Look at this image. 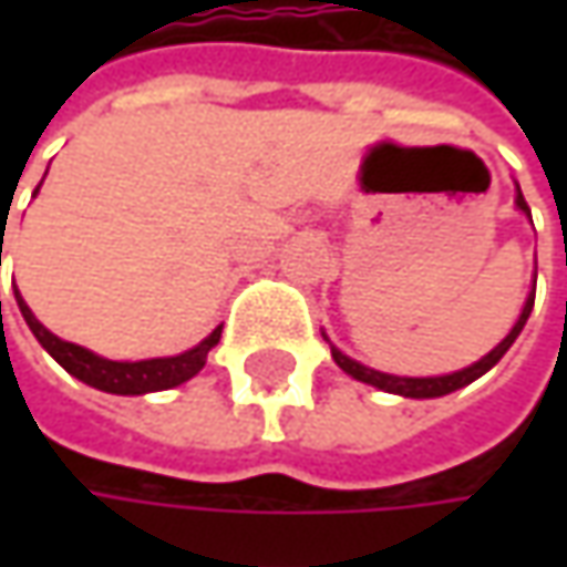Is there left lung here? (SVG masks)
Wrapping results in <instances>:
<instances>
[{"label":"left lung","mask_w":567,"mask_h":567,"mask_svg":"<svg viewBox=\"0 0 567 567\" xmlns=\"http://www.w3.org/2000/svg\"><path fill=\"white\" fill-rule=\"evenodd\" d=\"M514 205L520 207L524 214H530V207H527V202H524V195H520V186H517V198H514ZM534 299H536V280H534V290H530V296H527V302H524V312H520V318L514 321L512 334L502 340L495 350H489L486 357L480 362H473V365H467V369H461V372H451V375H435V379H403V375H388V372H379V369H369V365H362V362L350 360V357H343L338 347L331 343V357H334V362H338L340 369L347 372V375H353L357 381H365V384H372V388H379V391H388V394H401V398H416V401H423V398H445V394H451V391H457V388H464V384H470V381H476L480 375H486L495 362L502 360L508 350H512V343L517 340V334L524 331V324H527V318H530V312H534Z\"/></svg>","instance_id":"8db88e82"}]
</instances>
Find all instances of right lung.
<instances>
[{
  "label": "right lung",
  "mask_w": 567,
  "mask_h": 567,
  "mask_svg": "<svg viewBox=\"0 0 567 567\" xmlns=\"http://www.w3.org/2000/svg\"><path fill=\"white\" fill-rule=\"evenodd\" d=\"M14 299H18V309H21L28 328L33 331V338L40 340V347H43L69 375H75L78 381H84V384H91V388H97V391H106V394H151V391H166V388L183 384V381H188L192 375H198V372L205 369L207 353H210V347H217L220 331H224V328H214L198 347H192V350L179 353V357L116 362L103 360V357L84 350V347H78V343L55 338L53 331H47V328L33 318V312L28 309V302L21 299L18 290H14Z\"/></svg>",
  "instance_id": "obj_1"
}]
</instances>
